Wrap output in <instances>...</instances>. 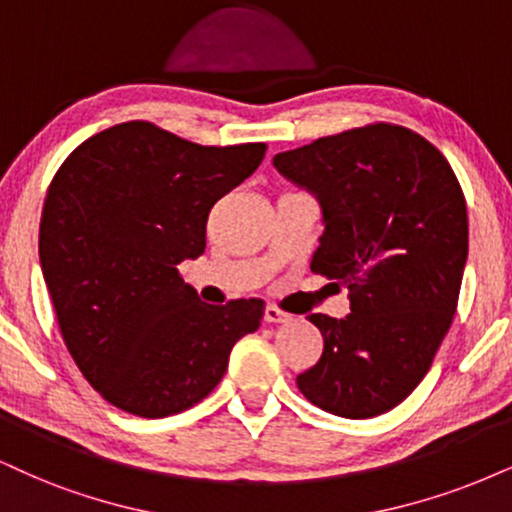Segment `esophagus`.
Masks as SVG:
<instances>
[{"label": "esophagus", "mask_w": 512, "mask_h": 512, "mask_svg": "<svg viewBox=\"0 0 512 512\" xmlns=\"http://www.w3.org/2000/svg\"><path fill=\"white\" fill-rule=\"evenodd\" d=\"M289 320H292V313L277 306H266V323H289Z\"/></svg>", "instance_id": "obj_1"}]
</instances>
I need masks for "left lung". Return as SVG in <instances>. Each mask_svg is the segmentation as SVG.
I'll return each instance as SVG.
<instances>
[{
  "label": "left lung",
  "mask_w": 512,
  "mask_h": 512,
  "mask_svg": "<svg viewBox=\"0 0 512 512\" xmlns=\"http://www.w3.org/2000/svg\"><path fill=\"white\" fill-rule=\"evenodd\" d=\"M275 168L320 199L313 273L349 287L351 313H313L320 361L296 377L327 413L363 420L422 382L458 308L468 208L446 156L418 132L368 123L275 154Z\"/></svg>",
  "instance_id": "obj_1"
}]
</instances>
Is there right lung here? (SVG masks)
Instances as JSON below:
<instances>
[{
  "mask_svg": "<svg viewBox=\"0 0 512 512\" xmlns=\"http://www.w3.org/2000/svg\"><path fill=\"white\" fill-rule=\"evenodd\" d=\"M266 144L204 147L149 121L113 125L68 154L40 223V263L82 377L111 406L166 418L206 399L266 304L199 301L178 266L206 249L213 204Z\"/></svg>",
  "mask_w": 512,
  "mask_h": 512,
  "instance_id": "right-lung-1",
  "label": "right lung"
}]
</instances>
